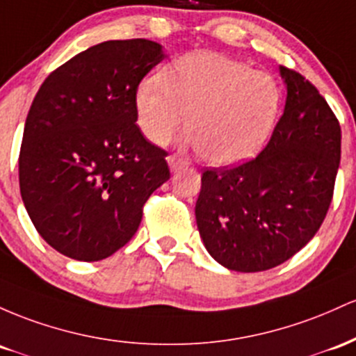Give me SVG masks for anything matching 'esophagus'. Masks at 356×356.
I'll return each mask as SVG.
<instances>
[{"label":"esophagus","instance_id":"34e87169","mask_svg":"<svg viewBox=\"0 0 356 356\" xmlns=\"http://www.w3.org/2000/svg\"><path fill=\"white\" fill-rule=\"evenodd\" d=\"M168 163H170L171 171H179V170H181V168H185V166L190 165L188 159L178 156V154H171V156L168 158Z\"/></svg>","mask_w":356,"mask_h":356}]
</instances>
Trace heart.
<instances>
[{"label": "heart", "instance_id": "obj_1", "mask_svg": "<svg viewBox=\"0 0 356 356\" xmlns=\"http://www.w3.org/2000/svg\"><path fill=\"white\" fill-rule=\"evenodd\" d=\"M281 104L273 75L213 51L177 60L161 79L143 82L136 97L139 127L151 143L168 145L190 113L186 131L215 166L252 158L273 133Z\"/></svg>", "mask_w": 356, "mask_h": 356}]
</instances>
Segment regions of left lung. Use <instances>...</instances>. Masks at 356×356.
<instances>
[{"instance_id": "left-lung-1", "label": "left lung", "mask_w": 356, "mask_h": 356, "mask_svg": "<svg viewBox=\"0 0 356 356\" xmlns=\"http://www.w3.org/2000/svg\"><path fill=\"white\" fill-rule=\"evenodd\" d=\"M284 114L264 149L238 166L205 170L195 215L211 257L259 273L293 257L319 230L333 200L341 129L301 74L281 67Z\"/></svg>"}]
</instances>
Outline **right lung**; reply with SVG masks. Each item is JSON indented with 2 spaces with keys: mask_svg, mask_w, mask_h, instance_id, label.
I'll use <instances>...</instances> for the list:
<instances>
[{
  "mask_svg": "<svg viewBox=\"0 0 356 356\" xmlns=\"http://www.w3.org/2000/svg\"><path fill=\"white\" fill-rule=\"evenodd\" d=\"M163 58L151 40H109L55 69L35 95L19 191L35 229L60 254L83 262L113 255L170 178L168 153L136 124L139 83Z\"/></svg>",
  "mask_w": 356,
  "mask_h": 356,
  "instance_id": "add662e5",
  "label": "right lung"
}]
</instances>
